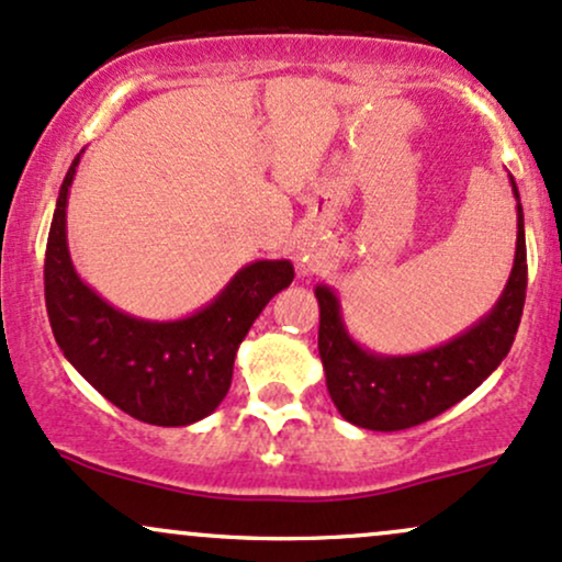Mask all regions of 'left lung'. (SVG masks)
<instances>
[{
  "mask_svg": "<svg viewBox=\"0 0 562 562\" xmlns=\"http://www.w3.org/2000/svg\"><path fill=\"white\" fill-rule=\"evenodd\" d=\"M509 186L518 201V241L509 279L496 305L449 342L408 356H384L363 348L345 326L337 292L326 283L315 286L321 307L318 356L324 363L326 387L337 412L350 425L376 432L422 425L468 398L507 358L520 326L528 283L522 206L513 175Z\"/></svg>",
  "mask_w": 562,
  "mask_h": 562,
  "instance_id": "1",
  "label": "left lung"
}]
</instances>
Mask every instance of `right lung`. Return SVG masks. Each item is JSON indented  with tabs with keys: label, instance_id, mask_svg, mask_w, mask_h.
<instances>
[{
	"label": "right lung",
	"instance_id": "1",
	"mask_svg": "<svg viewBox=\"0 0 562 562\" xmlns=\"http://www.w3.org/2000/svg\"><path fill=\"white\" fill-rule=\"evenodd\" d=\"M81 154L63 178L44 255V300L55 342L130 417L159 427L193 425L228 395L238 345L262 307L292 283L294 265H244L217 297L182 318L150 321L119 311L81 281L68 251L66 206Z\"/></svg>",
	"mask_w": 562,
	"mask_h": 562
}]
</instances>
